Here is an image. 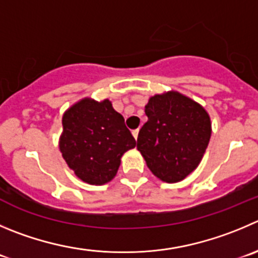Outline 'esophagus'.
Returning a JSON list of instances; mask_svg holds the SVG:
<instances>
[{"instance_id": "1", "label": "esophagus", "mask_w": 258, "mask_h": 258, "mask_svg": "<svg viewBox=\"0 0 258 258\" xmlns=\"http://www.w3.org/2000/svg\"><path fill=\"white\" fill-rule=\"evenodd\" d=\"M138 133H139V131H138V129H134V131L133 132H132V134H133V137H134V138H138Z\"/></svg>"}]
</instances>
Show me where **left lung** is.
<instances>
[{
  "label": "left lung",
  "mask_w": 258,
  "mask_h": 258,
  "mask_svg": "<svg viewBox=\"0 0 258 258\" xmlns=\"http://www.w3.org/2000/svg\"><path fill=\"white\" fill-rule=\"evenodd\" d=\"M144 111L148 120L139 131L137 148L157 178L180 182L204 157L212 137L209 114L173 90L149 97Z\"/></svg>",
  "instance_id": "1"
}]
</instances>
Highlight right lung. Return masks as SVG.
Returning <instances> with one entry per match:
<instances>
[{
    "label": "right lung",
    "instance_id": "right-lung-1",
    "mask_svg": "<svg viewBox=\"0 0 258 258\" xmlns=\"http://www.w3.org/2000/svg\"><path fill=\"white\" fill-rule=\"evenodd\" d=\"M59 151L80 180L105 185L116 176L121 157L137 146L124 117L111 101L85 97L68 107L62 117Z\"/></svg>",
    "mask_w": 258,
    "mask_h": 258
}]
</instances>
